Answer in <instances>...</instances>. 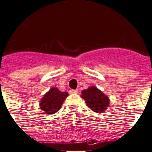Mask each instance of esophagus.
Wrapping results in <instances>:
<instances>
[{
	"label": "esophagus",
	"instance_id": "1",
	"mask_svg": "<svg viewBox=\"0 0 152 152\" xmlns=\"http://www.w3.org/2000/svg\"><path fill=\"white\" fill-rule=\"evenodd\" d=\"M77 92H78V90H69V93H70V94H76V93H77Z\"/></svg>",
	"mask_w": 152,
	"mask_h": 152
}]
</instances>
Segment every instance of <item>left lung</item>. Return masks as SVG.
Instances as JSON below:
<instances>
[{"mask_svg": "<svg viewBox=\"0 0 152 152\" xmlns=\"http://www.w3.org/2000/svg\"><path fill=\"white\" fill-rule=\"evenodd\" d=\"M81 97L85 100L87 106L96 112L105 111L110 102L109 98L94 86L83 90L81 92Z\"/></svg>", "mask_w": 152, "mask_h": 152, "instance_id": "1", "label": "left lung"}]
</instances>
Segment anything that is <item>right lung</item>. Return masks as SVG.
<instances>
[{
    "mask_svg": "<svg viewBox=\"0 0 152 152\" xmlns=\"http://www.w3.org/2000/svg\"><path fill=\"white\" fill-rule=\"evenodd\" d=\"M69 96L67 92H61L56 87H52L43 96L40 102V108L46 114L56 113L60 109L63 102Z\"/></svg>",
    "mask_w": 152,
    "mask_h": 152,
    "instance_id": "add662e5",
    "label": "right lung"
}]
</instances>
